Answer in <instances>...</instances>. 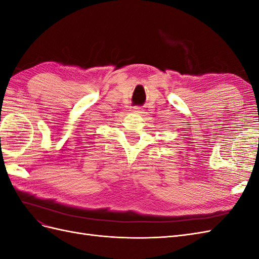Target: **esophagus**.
I'll return each mask as SVG.
<instances>
[{
    "mask_svg": "<svg viewBox=\"0 0 259 259\" xmlns=\"http://www.w3.org/2000/svg\"><path fill=\"white\" fill-rule=\"evenodd\" d=\"M133 111L137 112V113H143V108L142 107H138V106H135V107H133Z\"/></svg>",
    "mask_w": 259,
    "mask_h": 259,
    "instance_id": "obj_1",
    "label": "esophagus"
}]
</instances>
